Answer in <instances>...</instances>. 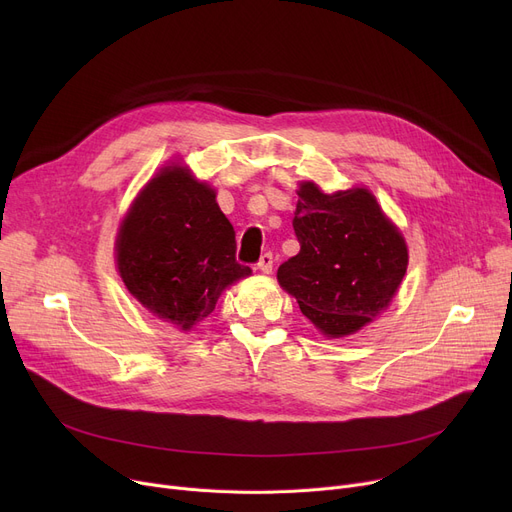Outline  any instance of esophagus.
I'll return each mask as SVG.
<instances>
[{
  "instance_id": "1",
  "label": "esophagus",
  "mask_w": 512,
  "mask_h": 512,
  "mask_svg": "<svg viewBox=\"0 0 512 512\" xmlns=\"http://www.w3.org/2000/svg\"><path fill=\"white\" fill-rule=\"evenodd\" d=\"M257 270H261L263 274H270L274 270V255L272 253H263L257 261Z\"/></svg>"
}]
</instances>
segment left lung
Wrapping results in <instances>:
<instances>
[{
    "label": "left lung",
    "mask_w": 512,
    "mask_h": 512,
    "mask_svg": "<svg viewBox=\"0 0 512 512\" xmlns=\"http://www.w3.org/2000/svg\"><path fill=\"white\" fill-rule=\"evenodd\" d=\"M292 228L301 251L278 267V280L315 328L348 336L388 307L409 253L367 188L326 195L303 182Z\"/></svg>",
    "instance_id": "8db88e82"
}]
</instances>
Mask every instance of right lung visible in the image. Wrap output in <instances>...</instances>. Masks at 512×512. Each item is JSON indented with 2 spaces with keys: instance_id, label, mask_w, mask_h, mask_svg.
Returning <instances> with one entry per match:
<instances>
[{
  "instance_id": "obj_1",
  "label": "right lung",
  "mask_w": 512,
  "mask_h": 512,
  "mask_svg": "<svg viewBox=\"0 0 512 512\" xmlns=\"http://www.w3.org/2000/svg\"><path fill=\"white\" fill-rule=\"evenodd\" d=\"M120 276L159 319L191 330L226 286L251 274L215 193L180 166L161 170L132 203L116 240Z\"/></svg>"
}]
</instances>
